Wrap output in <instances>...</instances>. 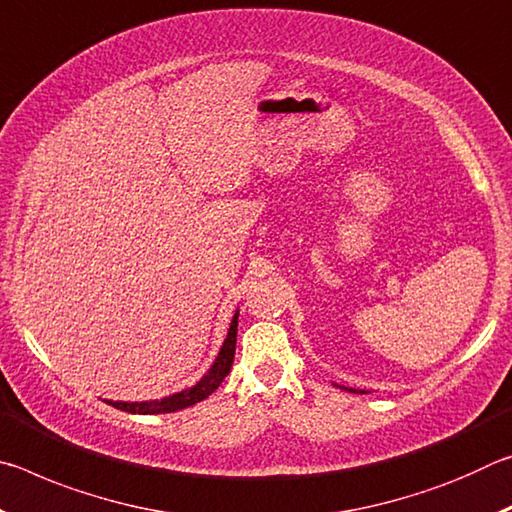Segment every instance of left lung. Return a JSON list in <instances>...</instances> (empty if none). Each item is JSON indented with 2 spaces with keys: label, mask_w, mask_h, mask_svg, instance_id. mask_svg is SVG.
I'll return each mask as SVG.
<instances>
[{
  "label": "left lung",
  "mask_w": 512,
  "mask_h": 512,
  "mask_svg": "<svg viewBox=\"0 0 512 512\" xmlns=\"http://www.w3.org/2000/svg\"><path fill=\"white\" fill-rule=\"evenodd\" d=\"M348 391H350V393H357V391H354V388H348Z\"/></svg>",
  "instance_id": "left-lung-1"
}]
</instances>
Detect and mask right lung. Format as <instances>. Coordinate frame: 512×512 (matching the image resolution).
<instances>
[{
	"instance_id": "right-lung-1",
	"label": "right lung",
	"mask_w": 512,
	"mask_h": 512,
	"mask_svg": "<svg viewBox=\"0 0 512 512\" xmlns=\"http://www.w3.org/2000/svg\"><path fill=\"white\" fill-rule=\"evenodd\" d=\"M237 318L239 311L232 316V323L228 329V336L219 350V357L214 359L212 368L205 372L201 381H196L192 388H185V391L173 393L169 397H162V400H151V402H112L106 400L110 406H115L119 411H128V413H140V415H155V413H173L180 409H187L196 402L205 400L207 395H212L216 388L221 386V381L228 377V372L232 368V361H235V345H237Z\"/></svg>"
}]
</instances>
